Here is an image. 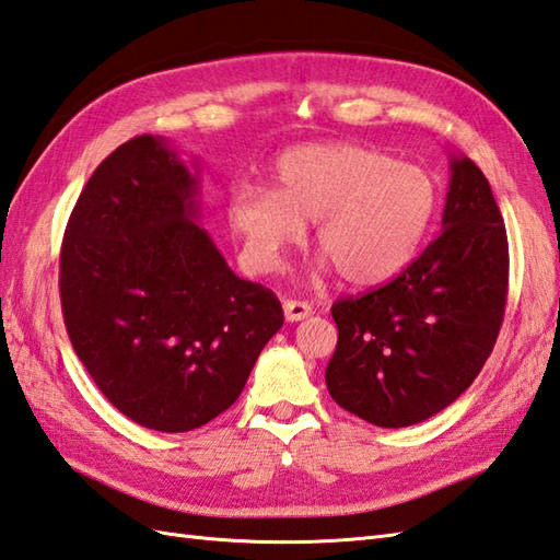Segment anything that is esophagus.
Segmentation results:
<instances>
[{"instance_id":"obj_1","label":"esophagus","mask_w":560,"mask_h":560,"mask_svg":"<svg viewBox=\"0 0 560 560\" xmlns=\"http://www.w3.org/2000/svg\"><path fill=\"white\" fill-rule=\"evenodd\" d=\"M283 315L289 322H301L312 315V307L303 301H283Z\"/></svg>"}]
</instances>
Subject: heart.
Here are the masks:
<instances>
[{
	"mask_svg": "<svg viewBox=\"0 0 560 560\" xmlns=\"http://www.w3.org/2000/svg\"><path fill=\"white\" fill-rule=\"evenodd\" d=\"M275 190L243 186L229 224L255 271L279 269L315 221L319 265L355 289H376L406 271L432 231L441 192L418 164L355 142H310L283 152Z\"/></svg>",
	"mask_w": 560,
	"mask_h": 560,
	"instance_id": "obj_1",
	"label": "heart"
}]
</instances>
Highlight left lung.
Returning a JSON list of instances; mask_svg holds the SVG:
<instances>
[{
	"mask_svg": "<svg viewBox=\"0 0 560 560\" xmlns=\"http://www.w3.org/2000/svg\"><path fill=\"white\" fill-rule=\"evenodd\" d=\"M441 233L376 291L331 307L339 343L327 388L376 427H410L448 408L491 355L509 291V238L487 176L448 154Z\"/></svg>",
	"mask_w": 560,
	"mask_h": 560,
	"instance_id": "8db88e82",
	"label": "left lung"
}]
</instances>
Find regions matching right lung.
I'll list each match as a JSON object with an SVG mask.
<instances>
[{
  "label": "right lung",
  "instance_id": "obj_1",
  "mask_svg": "<svg viewBox=\"0 0 560 560\" xmlns=\"http://www.w3.org/2000/svg\"><path fill=\"white\" fill-rule=\"evenodd\" d=\"M198 162L138 136L95 168L63 233L73 350L112 406L154 432L231 408L283 324L279 298L233 275L198 224Z\"/></svg>",
  "mask_w": 560,
  "mask_h": 560
}]
</instances>
